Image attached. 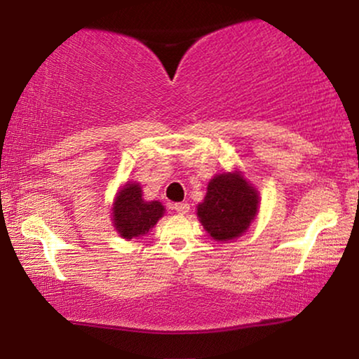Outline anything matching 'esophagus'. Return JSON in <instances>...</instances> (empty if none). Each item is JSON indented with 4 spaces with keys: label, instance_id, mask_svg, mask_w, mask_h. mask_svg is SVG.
<instances>
[{
    "label": "esophagus",
    "instance_id": "esophagus-1",
    "mask_svg": "<svg viewBox=\"0 0 359 359\" xmlns=\"http://www.w3.org/2000/svg\"><path fill=\"white\" fill-rule=\"evenodd\" d=\"M173 209H175L178 214H188V212H189V204H186V203L173 204Z\"/></svg>",
    "mask_w": 359,
    "mask_h": 359
}]
</instances>
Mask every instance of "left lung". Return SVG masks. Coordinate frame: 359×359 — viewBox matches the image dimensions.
I'll return each instance as SVG.
<instances>
[{
  "mask_svg": "<svg viewBox=\"0 0 359 359\" xmlns=\"http://www.w3.org/2000/svg\"><path fill=\"white\" fill-rule=\"evenodd\" d=\"M259 210V193L243 171L215 175L208 184L203 203L196 214L205 232L215 242L229 243L247 232Z\"/></svg>",
  "mask_w": 359,
  "mask_h": 359,
  "instance_id": "8db88e82",
  "label": "left lung"
}]
</instances>
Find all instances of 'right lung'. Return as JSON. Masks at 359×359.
<instances>
[{
    "mask_svg": "<svg viewBox=\"0 0 359 359\" xmlns=\"http://www.w3.org/2000/svg\"><path fill=\"white\" fill-rule=\"evenodd\" d=\"M142 196V186L137 181H127L117 189L111 208V222L122 238L144 237L163 217L165 205L160 201H145Z\"/></svg>",
    "mask_w": 359,
    "mask_h": 359,
    "instance_id": "right-lung-1",
    "label": "right lung"
}]
</instances>
